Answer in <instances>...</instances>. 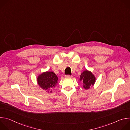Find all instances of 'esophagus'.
<instances>
[{"mask_svg": "<svg viewBox=\"0 0 130 130\" xmlns=\"http://www.w3.org/2000/svg\"><path fill=\"white\" fill-rule=\"evenodd\" d=\"M71 77H72V76H70V75H66L65 76L66 78H71Z\"/></svg>", "mask_w": 130, "mask_h": 130, "instance_id": "esophagus-1", "label": "esophagus"}]
</instances>
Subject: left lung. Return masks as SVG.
<instances>
[{
  "label": "left lung",
  "instance_id": "left-lung-1",
  "mask_svg": "<svg viewBox=\"0 0 130 130\" xmlns=\"http://www.w3.org/2000/svg\"><path fill=\"white\" fill-rule=\"evenodd\" d=\"M80 81L82 82L85 89H88L93 86L96 82V78L92 73L87 70H84L80 75Z\"/></svg>",
  "mask_w": 130,
  "mask_h": 130
}]
</instances>
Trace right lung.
Here are the masks:
<instances>
[{
  "label": "right lung",
  "mask_w": 130,
  "mask_h": 130,
  "mask_svg": "<svg viewBox=\"0 0 130 130\" xmlns=\"http://www.w3.org/2000/svg\"><path fill=\"white\" fill-rule=\"evenodd\" d=\"M58 77L52 71L44 72L37 78L39 85L50 93L52 92V89L58 83Z\"/></svg>",
  "instance_id": "right-lung-1"
}]
</instances>
